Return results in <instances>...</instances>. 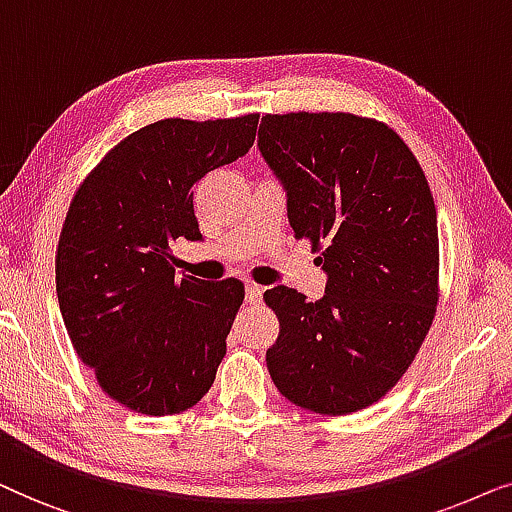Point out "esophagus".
<instances>
[{
	"label": "esophagus",
	"instance_id": "1",
	"mask_svg": "<svg viewBox=\"0 0 512 512\" xmlns=\"http://www.w3.org/2000/svg\"><path fill=\"white\" fill-rule=\"evenodd\" d=\"M262 292H264V288H260V285H255V283H250L248 288H245V302L260 304L262 302Z\"/></svg>",
	"mask_w": 512,
	"mask_h": 512
}]
</instances>
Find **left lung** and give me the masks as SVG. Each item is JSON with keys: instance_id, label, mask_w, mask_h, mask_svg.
<instances>
[{"instance_id": "obj_1", "label": "left lung", "mask_w": 512, "mask_h": 512, "mask_svg": "<svg viewBox=\"0 0 512 512\" xmlns=\"http://www.w3.org/2000/svg\"><path fill=\"white\" fill-rule=\"evenodd\" d=\"M260 152L288 192L295 238L327 271L325 295L271 288L267 367L290 403L365 410L407 372L440 297L438 217L417 156L384 121L349 112L267 114Z\"/></svg>"}]
</instances>
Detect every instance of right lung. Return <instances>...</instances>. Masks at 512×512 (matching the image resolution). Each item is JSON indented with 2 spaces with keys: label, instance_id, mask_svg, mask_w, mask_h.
Returning <instances> with one entry per match:
<instances>
[{
  "label": "right lung",
  "instance_id": "obj_1",
  "mask_svg": "<svg viewBox=\"0 0 512 512\" xmlns=\"http://www.w3.org/2000/svg\"><path fill=\"white\" fill-rule=\"evenodd\" d=\"M257 121H154L109 149L74 194L56 252L60 313L77 356L128 410L180 414L213 386L243 283L177 281L170 243L199 241L192 189L248 154Z\"/></svg>",
  "mask_w": 512,
  "mask_h": 512
}]
</instances>
